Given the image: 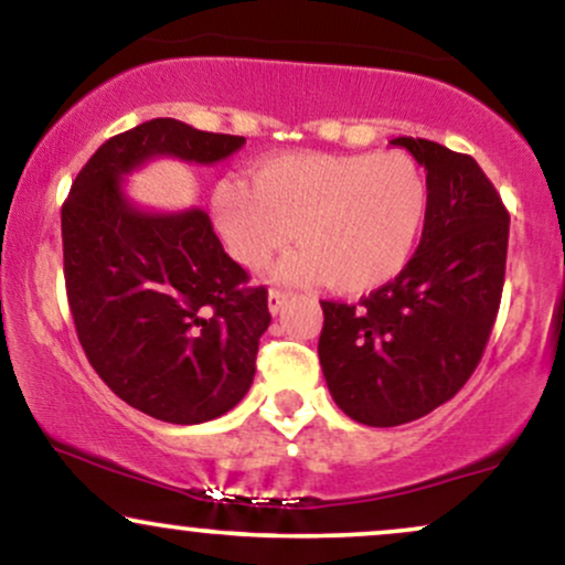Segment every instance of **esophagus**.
<instances>
[{
	"label": "esophagus",
	"mask_w": 565,
	"mask_h": 565,
	"mask_svg": "<svg viewBox=\"0 0 565 565\" xmlns=\"http://www.w3.org/2000/svg\"><path fill=\"white\" fill-rule=\"evenodd\" d=\"M289 300V291L287 289H270L268 291V308H270V313H278V310L284 308V302Z\"/></svg>",
	"instance_id": "34e87169"
}]
</instances>
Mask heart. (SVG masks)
I'll use <instances>...</instances> for the list:
<instances>
[{"instance_id": "obj_1", "label": "heart", "mask_w": 565, "mask_h": 565, "mask_svg": "<svg viewBox=\"0 0 565 565\" xmlns=\"http://www.w3.org/2000/svg\"><path fill=\"white\" fill-rule=\"evenodd\" d=\"M246 180L228 178L212 193V220L233 260L260 268L297 238L284 278L329 281L361 295L393 281L412 260L427 212L419 164L401 151L278 153Z\"/></svg>"}]
</instances>
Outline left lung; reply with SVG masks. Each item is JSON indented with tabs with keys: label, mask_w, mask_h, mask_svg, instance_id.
Instances as JSON below:
<instances>
[{
	"label": "left lung",
	"mask_w": 565,
	"mask_h": 565,
	"mask_svg": "<svg viewBox=\"0 0 565 565\" xmlns=\"http://www.w3.org/2000/svg\"><path fill=\"white\" fill-rule=\"evenodd\" d=\"M427 172L417 252L355 305L323 300L319 359L334 404L355 423L395 427L454 398L481 361L508 260L510 215L468 153L395 138Z\"/></svg>",
	"instance_id": "left-lung-1"
}]
</instances>
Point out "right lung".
<instances>
[{"instance_id": "right-lung-1", "label": "right lung", "mask_w": 565, "mask_h": 565, "mask_svg": "<svg viewBox=\"0 0 565 565\" xmlns=\"http://www.w3.org/2000/svg\"><path fill=\"white\" fill-rule=\"evenodd\" d=\"M244 142L142 121L97 148L63 204V274L84 353L121 401L161 423H206L244 398L270 323L268 289L249 287L204 210H140L125 178L159 157L215 164Z\"/></svg>"}]
</instances>
